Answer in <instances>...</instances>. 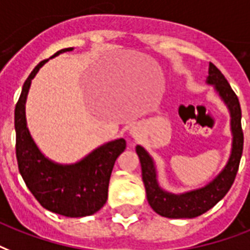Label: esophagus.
<instances>
[{
    "label": "esophagus",
    "instance_id": "obj_1",
    "mask_svg": "<svg viewBox=\"0 0 250 250\" xmlns=\"http://www.w3.org/2000/svg\"><path fill=\"white\" fill-rule=\"evenodd\" d=\"M130 134L133 135V137H137V135H138V133H137V130H135V129H131Z\"/></svg>",
    "mask_w": 250,
    "mask_h": 250
}]
</instances>
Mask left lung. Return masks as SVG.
I'll return each instance as SVG.
<instances>
[{
    "instance_id": "1",
    "label": "left lung",
    "mask_w": 250,
    "mask_h": 250,
    "mask_svg": "<svg viewBox=\"0 0 250 250\" xmlns=\"http://www.w3.org/2000/svg\"><path fill=\"white\" fill-rule=\"evenodd\" d=\"M208 84L214 86L215 91L227 105L231 116L232 148L227 164L219 172L215 179L206 184L205 187L185 191L181 194H173L164 190L158 183V173L154 160L150 154L142 146L135 147L138 154L142 180L146 188V195L152 210L166 218L180 219V218H195L214 208L224 195L231 189L235 181L236 173L239 169L240 159L243 155L244 134L241 129V108L239 99L229 86V83L220 70L210 62L208 75L206 79Z\"/></svg>"
}]
</instances>
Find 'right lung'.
<instances>
[{
	"label": "right lung",
	"instance_id": "right-lung-1",
	"mask_svg": "<svg viewBox=\"0 0 250 250\" xmlns=\"http://www.w3.org/2000/svg\"><path fill=\"white\" fill-rule=\"evenodd\" d=\"M70 51L73 48L61 49L51 59ZM46 61H42L31 71L15 105V150L19 172L27 188L46 210L69 218L92 215L107 202L112 169L126 142L119 138L104 143L74 164L55 163L39 150L27 126L26 100L31 81Z\"/></svg>",
	"mask_w": 250,
	"mask_h": 250
}]
</instances>
